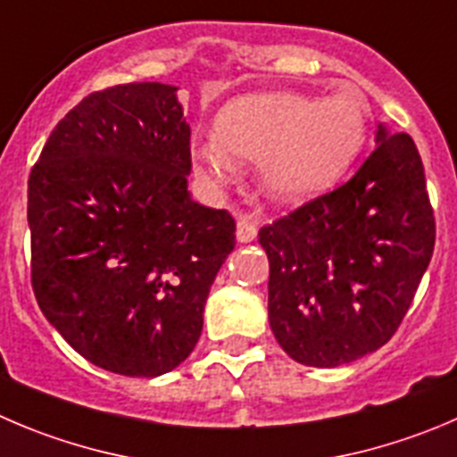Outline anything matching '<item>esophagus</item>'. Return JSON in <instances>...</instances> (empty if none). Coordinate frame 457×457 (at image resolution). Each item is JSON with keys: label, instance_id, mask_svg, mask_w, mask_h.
<instances>
[{"label": "esophagus", "instance_id": "obj_1", "mask_svg": "<svg viewBox=\"0 0 457 457\" xmlns=\"http://www.w3.org/2000/svg\"><path fill=\"white\" fill-rule=\"evenodd\" d=\"M258 236V220L251 212L237 217V242H253Z\"/></svg>", "mask_w": 457, "mask_h": 457}]
</instances>
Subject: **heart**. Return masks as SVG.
<instances>
[{
    "label": "heart",
    "instance_id": "heart-1",
    "mask_svg": "<svg viewBox=\"0 0 457 457\" xmlns=\"http://www.w3.org/2000/svg\"><path fill=\"white\" fill-rule=\"evenodd\" d=\"M368 128L366 105L347 94L325 101L291 91L245 96L220 112L217 141L193 152V166L211 184H228L237 163H260V186L271 202L303 204L345 175Z\"/></svg>",
    "mask_w": 457,
    "mask_h": 457
}]
</instances>
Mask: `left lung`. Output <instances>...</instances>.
Here are the masks:
<instances>
[{
    "label": "left lung",
    "mask_w": 457,
    "mask_h": 457,
    "mask_svg": "<svg viewBox=\"0 0 457 457\" xmlns=\"http://www.w3.org/2000/svg\"><path fill=\"white\" fill-rule=\"evenodd\" d=\"M269 323L303 366L337 368L379 350L411 307L436 246L415 141L379 125L377 147L338 188L260 228Z\"/></svg>",
    "instance_id": "left-lung-1"
}]
</instances>
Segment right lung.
I'll return each mask as SVG.
<instances>
[{"label":"right lung","instance_id":"right-lung-1","mask_svg":"<svg viewBox=\"0 0 457 457\" xmlns=\"http://www.w3.org/2000/svg\"><path fill=\"white\" fill-rule=\"evenodd\" d=\"M177 87L85 96L29 177L30 282L42 314L94 366L159 377L202 337L236 220L193 202Z\"/></svg>","mask_w":457,"mask_h":457}]
</instances>
